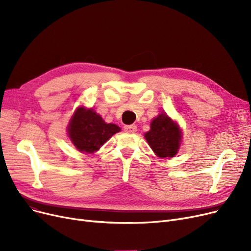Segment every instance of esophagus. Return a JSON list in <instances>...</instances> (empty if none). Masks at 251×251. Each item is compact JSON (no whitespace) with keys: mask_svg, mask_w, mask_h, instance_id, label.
<instances>
[{"mask_svg":"<svg viewBox=\"0 0 251 251\" xmlns=\"http://www.w3.org/2000/svg\"><path fill=\"white\" fill-rule=\"evenodd\" d=\"M124 130L128 133H134L137 131V127L136 125H126L124 126Z\"/></svg>","mask_w":251,"mask_h":251,"instance_id":"obj_1","label":"esophagus"}]
</instances>
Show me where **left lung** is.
Returning <instances> with one entry per match:
<instances>
[{"label": "left lung", "instance_id": "obj_1", "mask_svg": "<svg viewBox=\"0 0 251 251\" xmlns=\"http://www.w3.org/2000/svg\"><path fill=\"white\" fill-rule=\"evenodd\" d=\"M144 137L157 156L171 159L178 152L182 132L176 122L162 113L151 121V130Z\"/></svg>", "mask_w": 251, "mask_h": 251}]
</instances>
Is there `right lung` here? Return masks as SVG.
Listing matches in <instances>:
<instances>
[{"label":"right lung","mask_w":251,"mask_h":251,"mask_svg":"<svg viewBox=\"0 0 251 251\" xmlns=\"http://www.w3.org/2000/svg\"><path fill=\"white\" fill-rule=\"evenodd\" d=\"M116 124H107L92 109L78 108L67 127L68 135L75 148L81 152L94 153L104 142L120 131Z\"/></svg>","instance_id":"1"}]
</instances>
